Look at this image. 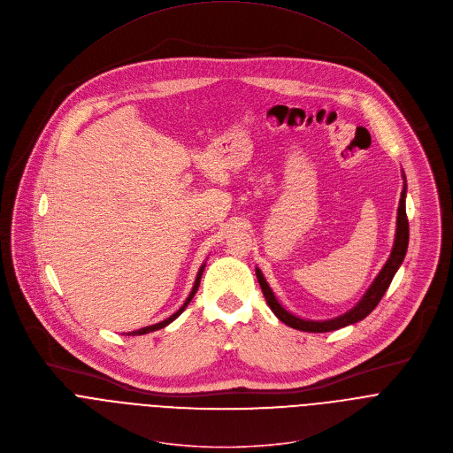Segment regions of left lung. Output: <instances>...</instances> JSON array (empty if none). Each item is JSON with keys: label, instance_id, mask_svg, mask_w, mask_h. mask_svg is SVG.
<instances>
[{"label": "left lung", "instance_id": "8db88e82", "mask_svg": "<svg viewBox=\"0 0 453 453\" xmlns=\"http://www.w3.org/2000/svg\"><path fill=\"white\" fill-rule=\"evenodd\" d=\"M405 180V176H403ZM407 185H403L402 196H400V204H398V215H396V234H395V243H393V250L389 254V259L386 261V265L382 266V270L379 272V275L375 277V280L372 282V286L368 288V291L363 295V298L359 303L347 313L331 319V320H304V319H298L295 315H291L289 311H286L273 295V291L270 289L268 282L265 280L263 273L259 268H256V277L257 282L261 286V291L265 295L266 304L270 306V310L273 311V315L286 326H289L291 329L296 331H306V333H329V331H336L342 327H347L350 324H356L363 319H366L380 303V298L384 296L386 289L389 288L398 266L402 265L405 252H407V245H409V220H407V213H405V192Z\"/></svg>", "mask_w": 453, "mask_h": 453}]
</instances>
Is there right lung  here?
<instances>
[{"instance_id": "right-lung-1", "label": "right lung", "mask_w": 453, "mask_h": 453, "mask_svg": "<svg viewBox=\"0 0 453 453\" xmlns=\"http://www.w3.org/2000/svg\"><path fill=\"white\" fill-rule=\"evenodd\" d=\"M203 272H204V265L199 268V272H197V277H196V282H194V288H192V291H190V295H188V298L185 300V304L173 315V317H169L167 320H164V322H160V324H155V326H147V327H142V329H138V331H133V333H127V336H142V334H147V333H153V331H158V329H164V327H167L171 322H174L183 311H185V308L190 304V300L194 298V295H196V291H197V288H199V282H201V275H203Z\"/></svg>"}]
</instances>
